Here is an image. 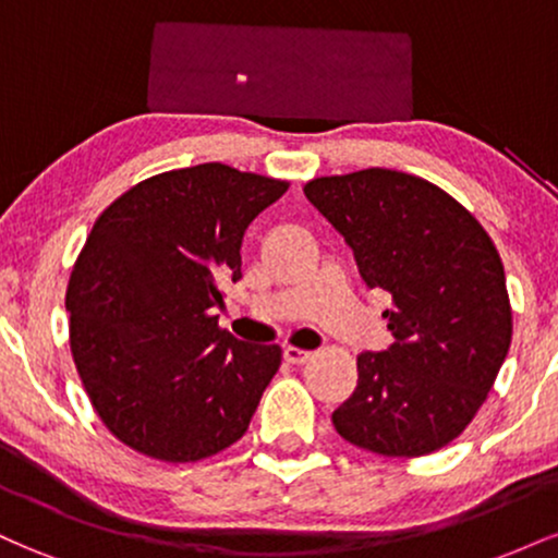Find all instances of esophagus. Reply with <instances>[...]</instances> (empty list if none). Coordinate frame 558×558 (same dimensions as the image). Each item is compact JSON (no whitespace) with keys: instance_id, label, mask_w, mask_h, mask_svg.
<instances>
[{"instance_id":"obj_1","label":"esophagus","mask_w":558,"mask_h":558,"mask_svg":"<svg viewBox=\"0 0 558 558\" xmlns=\"http://www.w3.org/2000/svg\"><path fill=\"white\" fill-rule=\"evenodd\" d=\"M310 356H312V351L296 349V345H286L283 349V360L288 364H304V362H310Z\"/></svg>"}]
</instances>
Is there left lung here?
Masks as SVG:
<instances>
[{"label": "left lung", "mask_w": 558, "mask_h": 558, "mask_svg": "<svg viewBox=\"0 0 558 558\" xmlns=\"http://www.w3.org/2000/svg\"><path fill=\"white\" fill-rule=\"evenodd\" d=\"M304 196L386 291L393 343L356 360L354 393L332 412L349 444L425 457L470 425L511 343V306L490 235L457 198L399 170L315 178Z\"/></svg>", "instance_id": "left-lung-1"}]
</instances>
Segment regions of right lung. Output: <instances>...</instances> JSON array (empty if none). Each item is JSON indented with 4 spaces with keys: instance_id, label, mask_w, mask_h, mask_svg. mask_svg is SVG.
Wrapping results in <instances>:
<instances>
[{
    "instance_id": "add662e5",
    "label": "right lung",
    "mask_w": 558,
    "mask_h": 558,
    "mask_svg": "<svg viewBox=\"0 0 558 558\" xmlns=\"http://www.w3.org/2000/svg\"><path fill=\"white\" fill-rule=\"evenodd\" d=\"M286 181L220 162L133 185L94 222L68 286L70 349L114 438L162 462H198L248 430L280 345L217 325L241 280L248 222Z\"/></svg>"
}]
</instances>
